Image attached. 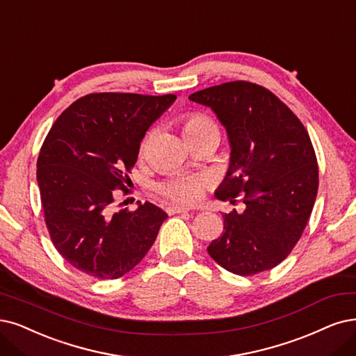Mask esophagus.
<instances>
[{
	"instance_id": "34e87169",
	"label": "esophagus",
	"mask_w": 356,
	"mask_h": 356,
	"mask_svg": "<svg viewBox=\"0 0 356 356\" xmlns=\"http://www.w3.org/2000/svg\"><path fill=\"white\" fill-rule=\"evenodd\" d=\"M188 211H191V209L186 208V207H181V205H168V207H167V213H168V214L188 213Z\"/></svg>"
}]
</instances>
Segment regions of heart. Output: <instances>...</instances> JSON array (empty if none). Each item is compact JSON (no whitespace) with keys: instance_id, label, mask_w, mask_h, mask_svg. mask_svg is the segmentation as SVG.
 <instances>
[{"instance_id":"1","label":"heart","mask_w":356,"mask_h":356,"mask_svg":"<svg viewBox=\"0 0 356 356\" xmlns=\"http://www.w3.org/2000/svg\"><path fill=\"white\" fill-rule=\"evenodd\" d=\"M205 129L218 131L217 124L211 120V118L204 114H191L186 118L185 124H183V131H185V135L191 134V131H198ZM145 147H147V139H145L142 143V148ZM160 191L171 201H176L183 205H193L198 201H201V198L204 196L205 179L198 176L175 177L170 181H167L165 185H163Z\"/></svg>"}]
</instances>
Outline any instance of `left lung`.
<instances>
[{
    "mask_svg": "<svg viewBox=\"0 0 356 356\" xmlns=\"http://www.w3.org/2000/svg\"><path fill=\"white\" fill-rule=\"evenodd\" d=\"M209 107L230 145L226 176L216 198L245 209L222 214L225 232L207 251L239 275L271 270L291 254L307 227L318 191V165L307 129L277 97L251 82H227L195 92Z\"/></svg>",
    "mask_w": 356,
    "mask_h": 356,
    "instance_id": "1",
    "label": "left lung"
}]
</instances>
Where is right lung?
I'll use <instances>...</instances> for the list:
<instances>
[{"label":"right lung","mask_w":356,"mask_h":356,"mask_svg":"<svg viewBox=\"0 0 356 356\" xmlns=\"http://www.w3.org/2000/svg\"><path fill=\"white\" fill-rule=\"evenodd\" d=\"M176 95L89 94L52 124L38 156L36 180L45 222L60 255L101 280L118 279L148 254L164 220L160 207L114 211L140 142Z\"/></svg>","instance_id":"add662e5"}]
</instances>
